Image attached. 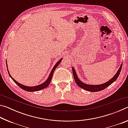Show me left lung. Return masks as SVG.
<instances>
[{
	"label": "left lung",
	"mask_w": 128,
	"mask_h": 128,
	"mask_svg": "<svg viewBox=\"0 0 128 128\" xmlns=\"http://www.w3.org/2000/svg\"><path fill=\"white\" fill-rule=\"evenodd\" d=\"M122 62H121L120 68H118L116 73L114 75V76L112 77V78L110 79L109 81H108L107 82H105V83L99 84V85H91V84H87L84 83L83 82L81 81V80L79 79V78L77 74V73L76 72L75 69L73 66L72 67V72L76 83L77 84V85L79 87L83 88V89L86 91H88V92H97L104 90V88H107L108 86H109L110 85H111L113 82L116 81L120 73L121 68H122Z\"/></svg>",
	"instance_id": "left-lung-1"
}]
</instances>
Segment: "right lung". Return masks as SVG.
<instances>
[{
  "label": "right lung",
  "mask_w": 128,
  "mask_h": 128,
  "mask_svg": "<svg viewBox=\"0 0 128 128\" xmlns=\"http://www.w3.org/2000/svg\"><path fill=\"white\" fill-rule=\"evenodd\" d=\"M63 59V58H62V59H60L59 61H58L55 64V66L53 67V68L52 69V70L51 71L50 73V74L48 76V77L47 78V79L43 83L40 84V85H36V86H25V85H24L22 84H21L18 82L17 81H16V80H15L14 78H13L11 76H10V73L9 72V71H8V65H7V62L6 61V65H7V70H8V74H9L10 76V78L12 79L13 81H14L15 83H16L17 85H18L19 87L20 88H22V89L24 90L25 91H26V92H37V91L39 90H42L43 88H47V86L49 85V84H50L51 81V79H52V76H53V73L54 70H55V69L57 68V66H59L60 64V62H62V59Z\"/></svg>",
  "instance_id": "obj_1"
}]
</instances>
